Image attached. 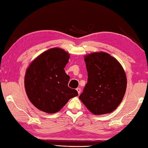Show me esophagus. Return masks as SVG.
Instances as JSON below:
<instances>
[{"label":"esophagus","mask_w":148,"mask_h":148,"mask_svg":"<svg viewBox=\"0 0 148 148\" xmlns=\"http://www.w3.org/2000/svg\"><path fill=\"white\" fill-rule=\"evenodd\" d=\"M77 91L78 92V93L80 94V91H81V90H80V88H77Z\"/></svg>","instance_id":"esophagus-1"}]
</instances>
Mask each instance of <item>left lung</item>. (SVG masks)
<instances>
[{"label":"left lung","instance_id":"obj_1","mask_svg":"<svg viewBox=\"0 0 148 148\" xmlns=\"http://www.w3.org/2000/svg\"><path fill=\"white\" fill-rule=\"evenodd\" d=\"M88 82L79 99L95 115L112 112L121 104L127 86L126 73L117 60L107 53L85 57Z\"/></svg>","mask_w":148,"mask_h":148}]
</instances>
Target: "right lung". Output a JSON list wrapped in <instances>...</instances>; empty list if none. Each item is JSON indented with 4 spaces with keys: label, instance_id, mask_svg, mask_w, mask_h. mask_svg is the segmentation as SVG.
<instances>
[{
    "label": "right lung",
    "instance_id": "add662e5",
    "mask_svg": "<svg viewBox=\"0 0 148 148\" xmlns=\"http://www.w3.org/2000/svg\"><path fill=\"white\" fill-rule=\"evenodd\" d=\"M69 55L64 50L52 48L33 61L26 72L25 89L30 102L48 113L60 111L68 100L78 95L68 87L69 75L64 68Z\"/></svg>",
    "mask_w": 148,
    "mask_h": 148
}]
</instances>
